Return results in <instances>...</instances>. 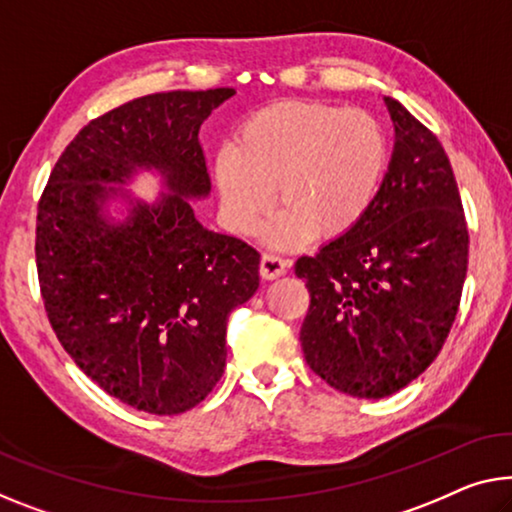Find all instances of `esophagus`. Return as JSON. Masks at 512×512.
<instances>
[{
	"label": "esophagus",
	"instance_id": "esophagus-1",
	"mask_svg": "<svg viewBox=\"0 0 512 512\" xmlns=\"http://www.w3.org/2000/svg\"><path fill=\"white\" fill-rule=\"evenodd\" d=\"M287 266H289L287 259L271 255V253H264L262 262H259V273H262L264 280H276L280 276H285Z\"/></svg>",
	"mask_w": 512,
	"mask_h": 512
}]
</instances>
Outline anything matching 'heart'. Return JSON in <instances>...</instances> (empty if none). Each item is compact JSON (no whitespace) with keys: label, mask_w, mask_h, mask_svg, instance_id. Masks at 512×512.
Returning a JSON list of instances; mask_svg holds the SVG:
<instances>
[{"label":"heart","mask_w":512,"mask_h":512,"mask_svg":"<svg viewBox=\"0 0 512 512\" xmlns=\"http://www.w3.org/2000/svg\"><path fill=\"white\" fill-rule=\"evenodd\" d=\"M388 167L386 133L372 114L329 103L282 101L248 114L216 156L227 225L255 234L273 204L264 239L299 248L312 236L338 239L365 218Z\"/></svg>","instance_id":"heart-1"}]
</instances>
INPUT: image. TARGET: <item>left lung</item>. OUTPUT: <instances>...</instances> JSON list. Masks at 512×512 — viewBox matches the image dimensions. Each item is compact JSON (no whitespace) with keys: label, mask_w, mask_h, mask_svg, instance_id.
<instances>
[{"label":"left lung","mask_w":512,"mask_h":512,"mask_svg":"<svg viewBox=\"0 0 512 512\" xmlns=\"http://www.w3.org/2000/svg\"><path fill=\"white\" fill-rule=\"evenodd\" d=\"M384 103L395 147L375 204L352 232L294 266L310 292L305 361L329 386L368 400L430 368L455 322L469 259L444 147L395 98Z\"/></svg>","instance_id":"left-lung-1"}]
</instances>
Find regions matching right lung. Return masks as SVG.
<instances>
[{
  "mask_svg": "<svg viewBox=\"0 0 512 512\" xmlns=\"http://www.w3.org/2000/svg\"><path fill=\"white\" fill-rule=\"evenodd\" d=\"M230 87L128 101L59 156L36 216V269L61 347L112 398L156 416L200 404L225 370L227 317L259 287V253L195 218L211 193L197 140ZM154 169V205L123 189ZM112 199L127 216L109 218Z\"/></svg>",
  "mask_w": 512,
  "mask_h": 512,
  "instance_id": "1",
  "label": "right lung"
}]
</instances>
